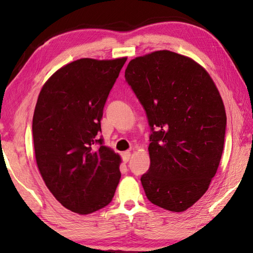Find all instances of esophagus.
Returning <instances> with one entry per match:
<instances>
[{"label":"esophagus","mask_w":253,"mask_h":253,"mask_svg":"<svg viewBox=\"0 0 253 253\" xmlns=\"http://www.w3.org/2000/svg\"><path fill=\"white\" fill-rule=\"evenodd\" d=\"M130 155H131L130 151L123 152V153H122V159H123L124 162H128V161H129V159H130Z\"/></svg>","instance_id":"1"}]
</instances>
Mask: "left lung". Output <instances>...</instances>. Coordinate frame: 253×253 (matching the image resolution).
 Listing matches in <instances>:
<instances>
[{"mask_svg": "<svg viewBox=\"0 0 253 253\" xmlns=\"http://www.w3.org/2000/svg\"><path fill=\"white\" fill-rule=\"evenodd\" d=\"M125 78L151 129L150 168L140 179L146 196L168 211H185L206 193L222 158L221 95L202 66L168 50L133 58Z\"/></svg>", "mask_w": 253, "mask_h": 253, "instance_id": "obj_1", "label": "left lung"}]
</instances>
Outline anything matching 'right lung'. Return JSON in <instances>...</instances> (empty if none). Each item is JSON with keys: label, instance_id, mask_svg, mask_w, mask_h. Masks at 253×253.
I'll return each mask as SVG.
<instances>
[{"label": "right lung", "instance_id": "obj_1", "mask_svg": "<svg viewBox=\"0 0 253 253\" xmlns=\"http://www.w3.org/2000/svg\"><path fill=\"white\" fill-rule=\"evenodd\" d=\"M127 57L80 58L42 87L32 118L38 169L63 207L78 214L109 204L121 179V157L99 138L103 109Z\"/></svg>", "mask_w": 253, "mask_h": 253}]
</instances>
